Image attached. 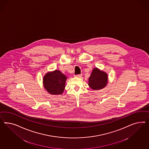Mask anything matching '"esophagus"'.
I'll list each match as a JSON object with an SVG mask.
<instances>
[{"label": "esophagus", "mask_w": 149, "mask_h": 149, "mask_svg": "<svg viewBox=\"0 0 149 149\" xmlns=\"http://www.w3.org/2000/svg\"><path fill=\"white\" fill-rule=\"evenodd\" d=\"M75 77H82V74H77V75H75Z\"/></svg>", "instance_id": "34e87169"}]
</instances>
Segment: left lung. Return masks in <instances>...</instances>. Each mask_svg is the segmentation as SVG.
Segmentation results:
<instances>
[{"mask_svg": "<svg viewBox=\"0 0 149 149\" xmlns=\"http://www.w3.org/2000/svg\"><path fill=\"white\" fill-rule=\"evenodd\" d=\"M108 81L107 74L98 68L93 69L88 79V85L94 90H100L107 85Z\"/></svg>", "mask_w": 149, "mask_h": 149, "instance_id": "8db88e82", "label": "left lung"}]
</instances>
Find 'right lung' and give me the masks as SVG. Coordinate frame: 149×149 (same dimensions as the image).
I'll use <instances>...</instances> for the list:
<instances>
[{
    "mask_svg": "<svg viewBox=\"0 0 149 149\" xmlns=\"http://www.w3.org/2000/svg\"><path fill=\"white\" fill-rule=\"evenodd\" d=\"M67 77L63 74L56 70L54 72H48L44 79V86L47 91L52 95H61L65 88V82Z\"/></svg>",
    "mask_w": 149,
    "mask_h": 149,
    "instance_id": "1",
    "label": "right lung"
}]
</instances>
